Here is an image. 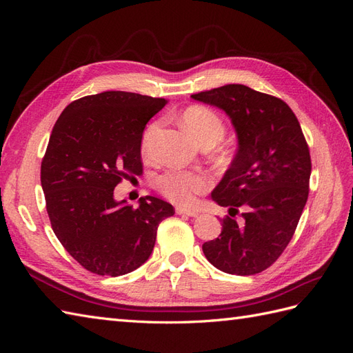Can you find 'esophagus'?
I'll return each instance as SVG.
<instances>
[{"label":"esophagus","mask_w":353,"mask_h":353,"mask_svg":"<svg viewBox=\"0 0 353 353\" xmlns=\"http://www.w3.org/2000/svg\"><path fill=\"white\" fill-rule=\"evenodd\" d=\"M176 213L178 215H184V216H190V218H196L199 215L197 212L185 209V208H176Z\"/></svg>","instance_id":"34e87169"}]
</instances>
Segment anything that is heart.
I'll return each mask as SVG.
<instances>
[{
  "label": "heart",
  "instance_id": "obj_1",
  "mask_svg": "<svg viewBox=\"0 0 353 353\" xmlns=\"http://www.w3.org/2000/svg\"><path fill=\"white\" fill-rule=\"evenodd\" d=\"M183 122L187 131L200 144H216L225 134V125H223L221 116L205 105H191L184 112ZM156 128V123L148 125L141 137V152L144 156L150 153ZM156 187L166 199L176 205L191 206L194 205L197 196L209 188V178L205 172L197 169H169L157 178Z\"/></svg>",
  "mask_w": 353,
  "mask_h": 353
}]
</instances>
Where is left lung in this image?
Wrapping results in <instances>:
<instances>
[{
	"label": "left lung",
	"instance_id": "1",
	"mask_svg": "<svg viewBox=\"0 0 353 353\" xmlns=\"http://www.w3.org/2000/svg\"><path fill=\"white\" fill-rule=\"evenodd\" d=\"M191 97L225 112L239 138L236 157L212 191L230 216L203 253L227 274H259L290 243L307 200L312 163L301 123L281 99L240 83ZM241 207L242 219L234 220Z\"/></svg>",
	"mask_w": 353,
	"mask_h": 353
}]
</instances>
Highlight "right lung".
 I'll return each instance as SVG.
<instances>
[{
  "instance_id": "obj_1",
  "label": "right lung",
  "mask_w": 353,
  "mask_h": 353,
  "mask_svg": "<svg viewBox=\"0 0 353 353\" xmlns=\"http://www.w3.org/2000/svg\"><path fill=\"white\" fill-rule=\"evenodd\" d=\"M168 100L105 91L72 101L52 128L41 163L51 228L85 270L119 276L153 252L159 223L175 209L153 196L134 209L114 187L143 174L141 137Z\"/></svg>"
}]
</instances>
